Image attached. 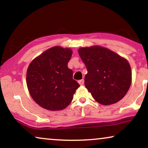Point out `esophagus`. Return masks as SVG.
I'll list each match as a JSON object with an SVG mask.
<instances>
[{
    "label": "esophagus",
    "mask_w": 148,
    "mask_h": 148,
    "mask_svg": "<svg viewBox=\"0 0 148 148\" xmlns=\"http://www.w3.org/2000/svg\"><path fill=\"white\" fill-rule=\"evenodd\" d=\"M78 82H79V84H80V85H83L84 83V79H82V80H79Z\"/></svg>",
    "instance_id": "obj_1"
}]
</instances>
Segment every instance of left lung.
Masks as SVG:
<instances>
[{"instance_id":"obj_1","label":"left lung","mask_w":148,"mask_h":148,"mask_svg":"<svg viewBox=\"0 0 148 148\" xmlns=\"http://www.w3.org/2000/svg\"><path fill=\"white\" fill-rule=\"evenodd\" d=\"M87 74L84 85L98 103H117L125 97L131 84V68L128 61L105 47H82L78 51Z\"/></svg>"}]
</instances>
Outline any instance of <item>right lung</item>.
Segmentation results:
<instances>
[{
    "mask_svg": "<svg viewBox=\"0 0 148 148\" xmlns=\"http://www.w3.org/2000/svg\"><path fill=\"white\" fill-rule=\"evenodd\" d=\"M70 48L51 47L34 59L26 73V83L31 97L37 104L51 111H59L70 105L80 84L72 78L68 63Z\"/></svg>",
    "mask_w": 148,
    "mask_h": 148,
    "instance_id": "obj_1",
    "label": "right lung"
}]
</instances>
